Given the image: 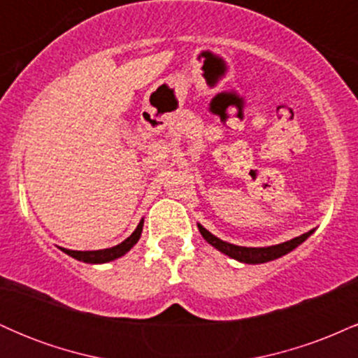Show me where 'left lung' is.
<instances>
[{
    "label": "left lung",
    "instance_id": "1",
    "mask_svg": "<svg viewBox=\"0 0 358 358\" xmlns=\"http://www.w3.org/2000/svg\"><path fill=\"white\" fill-rule=\"evenodd\" d=\"M196 227H199L200 234H202V237L208 242V244L213 245L217 250H220V252L225 254V256L236 259V261L239 262H244V264H262V262H269V261H274V259L286 256L287 252L296 249L299 244H303V242H305L308 237L315 232V231H310L303 234V236L294 237V239L281 242V244H276V245H268V248H245V245H236V244H231V242L219 239V237L213 236L212 232H208L202 224H196Z\"/></svg>",
    "mask_w": 358,
    "mask_h": 358
}]
</instances>
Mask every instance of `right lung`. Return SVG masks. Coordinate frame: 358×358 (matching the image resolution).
I'll list each match as a JSON object with an SVG mask.
<instances>
[{
    "instance_id": "obj_1",
    "label": "right lung",
    "mask_w": 358,
    "mask_h": 358,
    "mask_svg": "<svg viewBox=\"0 0 358 358\" xmlns=\"http://www.w3.org/2000/svg\"><path fill=\"white\" fill-rule=\"evenodd\" d=\"M143 225H145V219L139 220L138 227L134 229V232L131 234L127 239L122 241L121 244L114 245V248L99 249V250H71V249L60 248V250H64L65 254H69L71 257L77 259V261L87 262V264H104V262L116 261V259L124 256L126 252H129V250L138 244L139 237H141V232H143Z\"/></svg>"
}]
</instances>
